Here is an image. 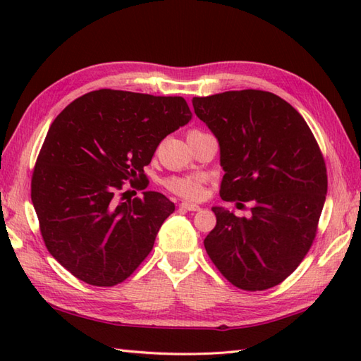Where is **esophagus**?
<instances>
[{
	"mask_svg": "<svg viewBox=\"0 0 361 361\" xmlns=\"http://www.w3.org/2000/svg\"><path fill=\"white\" fill-rule=\"evenodd\" d=\"M180 208L181 209H185V211H192V212H195V211H200L202 208L198 204H194V203H188V202H183L181 204H180Z\"/></svg>",
	"mask_w": 361,
	"mask_h": 361,
	"instance_id": "obj_1",
	"label": "esophagus"
}]
</instances>
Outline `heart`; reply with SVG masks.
Returning a JSON list of instances; mask_svg holds the SVG:
<instances>
[{"label":"heart","mask_w":361,"mask_h":361,"mask_svg":"<svg viewBox=\"0 0 361 361\" xmlns=\"http://www.w3.org/2000/svg\"><path fill=\"white\" fill-rule=\"evenodd\" d=\"M194 132V130H192ZM203 183L202 176H171L164 181V186L171 192L180 195L188 200H198L203 197Z\"/></svg>","instance_id":"1"}]
</instances>
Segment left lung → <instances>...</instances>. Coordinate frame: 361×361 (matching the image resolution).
<instances>
[{
    "mask_svg": "<svg viewBox=\"0 0 361 361\" xmlns=\"http://www.w3.org/2000/svg\"><path fill=\"white\" fill-rule=\"evenodd\" d=\"M192 105L220 145L221 200L252 202L248 219L214 206L217 224L206 252L235 287L278 286L309 252L326 202L327 171L315 136L293 106L268 91H225L194 97Z\"/></svg>",
    "mask_w": 361,
    "mask_h": 361,
    "instance_id": "obj_1",
    "label": "left lung"
}]
</instances>
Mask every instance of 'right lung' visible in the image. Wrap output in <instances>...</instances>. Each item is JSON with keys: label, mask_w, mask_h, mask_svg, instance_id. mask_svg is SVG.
Listing matches in <instances>:
<instances>
[{"label": "right lung", "mask_w": 361, "mask_h": 361, "mask_svg": "<svg viewBox=\"0 0 361 361\" xmlns=\"http://www.w3.org/2000/svg\"><path fill=\"white\" fill-rule=\"evenodd\" d=\"M192 118L180 96L97 90L54 119L30 183L46 248L75 278L96 287L126 281L175 211L145 190L124 200L122 185L147 188L144 167L159 142Z\"/></svg>", "instance_id": "right-lung-1"}]
</instances>
